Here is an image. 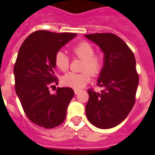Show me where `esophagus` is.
Returning <instances> with one entry per match:
<instances>
[{
  "instance_id": "esophagus-1",
  "label": "esophagus",
  "mask_w": 155,
  "mask_h": 155,
  "mask_svg": "<svg viewBox=\"0 0 155 155\" xmlns=\"http://www.w3.org/2000/svg\"><path fill=\"white\" fill-rule=\"evenodd\" d=\"M79 92H80V91H79V90L75 89V95H78V94H79Z\"/></svg>"
}]
</instances>
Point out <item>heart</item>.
Returning <instances> with one entry per match:
<instances>
[{"instance_id":"b5f03b06","label":"heart","mask_w":155,"mask_h":155,"mask_svg":"<svg viewBox=\"0 0 155 155\" xmlns=\"http://www.w3.org/2000/svg\"><path fill=\"white\" fill-rule=\"evenodd\" d=\"M71 51L77 58L83 60L81 67L82 72H68L62 77V84L74 89H80L90 80V74L97 76L101 73L104 66L103 57L95 54V48L91 43L86 41L78 42L71 48ZM54 64L61 71H66L69 68V58L62 51L54 55Z\"/></svg>"}]
</instances>
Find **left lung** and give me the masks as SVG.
<instances>
[{
	"label": "left lung",
	"mask_w": 155,
	"mask_h": 155,
	"mask_svg": "<svg viewBox=\"0 0 155 155\" xmlns=\"http://www.w3.org/2000/svg\"><path fill=\"white\" fill-rule=\"evenodd\" d=\"M104 54V67L97 85L104 89L87 90L89 99L85 110L90 122L100 129H110L122 122L136 101L139 75L134 54L120 38L112 33L85 35Z\"/></svg>",
	"instance_id": "left-lung-1"
}]
</instances>
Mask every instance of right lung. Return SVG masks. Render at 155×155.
Masks as SVG:
<instances>
[{
	"mask_svg": "<svg viewBox=\"0 0 155 155\" xmlns=\"http://www.w3.org/2000/svg\"><path fill=\"white\" fill-rule=\"evenodd\" d=\"M75 36L73 33L38 30L19 49L13 68L16 93L26 117L40 127L52 129L65 120L74 91L58 87L55 94H51L49 88L58 84L54 71L55 54Z\"/></svg>",
	"mask_w": 155,
	"mask_h": 155,
	"instance_id": "obj_1",
	"label": "right lung"
}]
</instances>
